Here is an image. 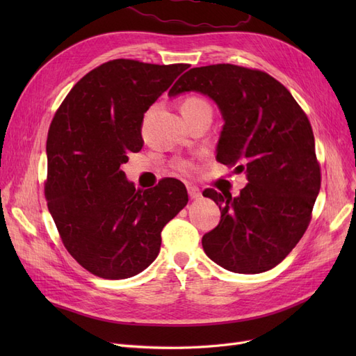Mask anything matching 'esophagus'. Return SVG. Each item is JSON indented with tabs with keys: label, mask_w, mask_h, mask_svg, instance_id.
I'll return each instance as SVG.
<instances>
[{
	"label": "esophagus",
	"mask_w": 356,
	"mask_h": 356,
	"mask_svg": "<svg viewBox=\"0 0 356 356\" xmlns=\"http://www.w3.org/2000/svg\"><path fill=\"white\" fill-rule=\"evenodd\" d=\"M187 191H188L190 199H199V197H202L200 190H199L197 187H195V186H188V187H187Z\"/></svg>",
	"instance_id": "esophagus-1"
}]
</instances>
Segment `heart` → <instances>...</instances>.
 I'll return each instance as SVG.
<instances>
[{
  "label": "heart",
  "mask_w": 356,
  "mask_h": 356,
  "mask_svg": "<svg viewBox=\"0 0 356 356\" xmlns=\"http://www.w3.org/2000/svg\"><path fill=\"white\" fill-rule=\"evenodd\" d=\"M182 106H209L207 102L199 99V98H188L184 104H182ZM181 169L182 170H188L190 166L187 163H182L181 165Z\"/></svg>",
  "instance_id": "b5f03b06"
}]
</instances>
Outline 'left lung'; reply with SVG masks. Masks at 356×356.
<instances>
[{"mask_svg": "<svg viewBox=\"0 0 356 356\" xmlns=\"http://www.w3.org/2000/svg\"><path fill=\"white\" fill-rule=\"evenodd\" d=\"M186 92L218 106L224 124L215 159L248 179L236 197L203 191L221 211L220 224L202 238L203 251L234 273L270 270L305 234L321 188L307 115L270 75L230 63L191 68L168 95Z\"/></svg>", "mask_w": 356, "mask_h": 356, "instance_id": "8db88e82", "label": "left lung"}]
</instances>
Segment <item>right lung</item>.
Instances as JSON below:
<instances>
[{
	"label": "right lung",
	"instance_id": "1",
	"mask_svg": "<svg viewBox=\"0 0 356 356\" xmlns=\"http://www.w3.org/2000/svg\"><path fill=\"white\" fill-rule=\"evenodd\" d=\"M186 63L115 59L74 86L50 124L46 199L63 245L86 270L132 277L159 255L161 230L186 207L178 179L136 190L122 165L143 148V118Z\"/></svg>",
	"mask_w": 356,
	"mask_h": 356
}]
</instances>
